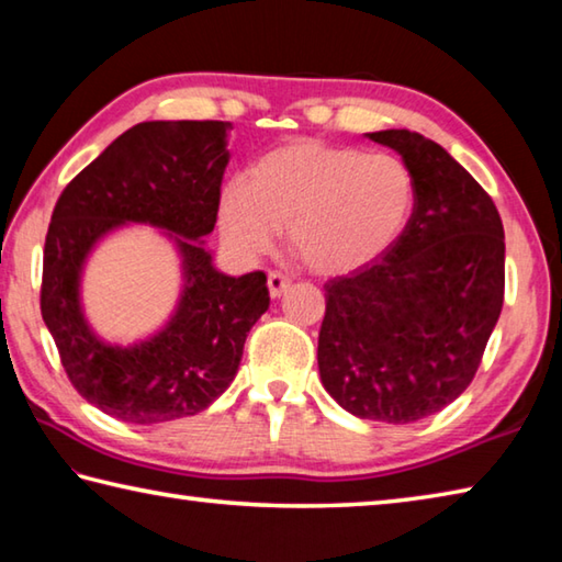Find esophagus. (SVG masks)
Masks as SVG:
<instances>
[{
    "label": "esophagus",
    "mask_w": 562,
    "mask_h": 562,
    "mask_svg": "<svg viewBox=\"0 0 562 562\" xmlns=\"http://www.w3.org/2000/svg\"><path fill=\"white\" fill-rule=\"evenodd\" d=\"M266 283H269L271 299H279L281 293L291 286V279H289V276H283L281 271H271L269 273V281H266Z\"/></svg>",
    "instance_id": "34e87169"
}]
</instances>
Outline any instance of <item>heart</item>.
Wrapping results in <instances>:
<instances>
[{"label":"heart","mask_w":562,"mask_h":562,"mask_svg":"<svg viewBox=\"0 0 562 562\" xmlns=\"http://www.w3.org/2000/svg\"><path fill=\"white\" fill-rule=\"evenodd\" d=\"M412 206L415 177L397 155L293 140L261 155L244 184L224 187L220 229L244 259H259L286 229L311 271L338 276L387 254Z\"/></svg>","instance_id":"obj_1"}]
</instances>
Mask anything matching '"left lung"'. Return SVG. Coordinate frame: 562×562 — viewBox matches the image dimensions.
Wrapping results in <instances>:
<instances>
[{
    "instance_id": "8db88e82",
    "label": "left lung",
    "mask_w": 562,
    "mask_h": 562,
    "mask_svg": "<svg viewBox=\"0 0 562 562\" xmlns=\"http://www.w3.org/2000/svg\"><path fill=\"white\" fill-rule=\"evenodd\" d=\"M368 135L402 155L415 206L387 254L323 286L318 370L350 415L409 425L451 405L476 375L504 306V224L484 187L435 140Z\"/></svg>"
}]
</instances>
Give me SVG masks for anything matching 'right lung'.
Wrapping results in <instances>:
<instances>
[{
    "instance_id": "add662e5",
    "label": "right lung",
    "mask_w": 562,
    "mask_h": 562,
    "mask_svg": "<svg viewBox=\"0 0 562 562\" xmlns=\"http://www.w3.org/2000/svg\"><path fill=\"white\" fill-rule=\"evenodd\" d=\"M229 131L226 121L137 123L83 167L54 206L42 316L78 395L115 419L160 425L210 407L232 385L246 333L269 308L263 271L224 276L192 241L216 224ZM125 221L180 233L188 283L170 327L140 347L113 349L85 326L77 276L90 246Z\"/></svg>"
}]
</instances>
